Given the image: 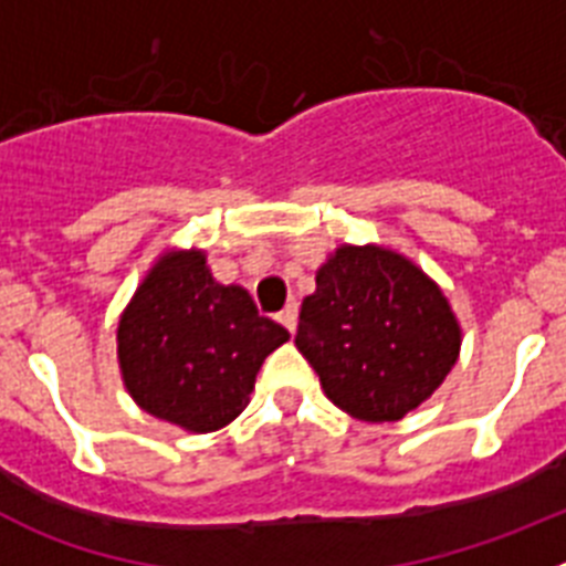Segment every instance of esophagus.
Here are the masks:
<instances>
[{
  "label": "esophagus",
  "instance_id": "esophagus-1",
  "mask_svg": "<svg viewBox=\"0 0 566 566\" xmlns=\"http://www.w3.org/2000/svg\"><path fill=\"white\" fill-rule=\"evenodd\" d=\"M277 319H280V323H283V326H286L292 334L297 332V303H289V306L277 314Z\"/></svg>",
  "mask_w": 566,
  "mask_h": 566
}]
</instances>
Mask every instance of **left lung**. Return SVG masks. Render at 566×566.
<instances>
[{
  "mask_svg": "<svg viewBox=\"0 0 566 566\" xmlns=\"http://www.w3.org/2000/svg\"><path fill=\"white\" fill-rule=\"evenodd\" d=\"M294 345L339 411L394 422L442 385L462 332L437 283L411 260L343 247L303 300Z\"/></svg>",
  "mask_w": 566,
  "mask_h": 566,
  "instance_id": "left-lung-1",
  "label": "left lung"
}]
</instances>
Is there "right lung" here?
<instances>
[{"label":"right lung","mask_w":566,"mask_h":566,"mask_svg":"<svg viewBox=\"0 0 566 566\" xmlns=\"http://www.w3.org/2000/svg\"><path fill=\"white\" fill-rule=\"evenodd\" d=\"M289 339L247 289L214 283L203 252H169L118 323V363L144 411L209 433L249 402L260 365Z\"/></svg>","instance_id":"right-lung-1"}]
</instances>
